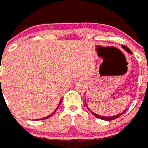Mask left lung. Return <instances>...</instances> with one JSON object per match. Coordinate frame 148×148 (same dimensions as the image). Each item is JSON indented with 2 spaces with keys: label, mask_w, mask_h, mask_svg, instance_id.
<instances>
[{
  "label": "left lung",
  "mask_w": 148,
  "mask_h": 148,
  "mask_svg": "<svg viewBox=\"0 0 148 148\" xmlns=\"http://www.w3.org/2000/svg\"><path fill=\"white\" fill-rule=\"evenodd\" d=\"M121 46H122V48H123V49H124L125 50V51L128 52V53H130V54H132V52H131L130 49H128L126 46H125V45H121ZM85 106L87 107V105H86V103H85ZM87 108H88V110H89V108H88V107H87ZM89 111H90L91 113L92 114H93L95 117H96L97 119H102V120H106V121H111V120H114V119H118L119 116H121V114H123L125 112V111H123V112H121V113L119 114H117V115L110 116V117H105V116H101V115H99V114H96V113H93V112H92V110H89Z\"/></svg>",
  "instance_id": "8db88e82"
}]
</instances>
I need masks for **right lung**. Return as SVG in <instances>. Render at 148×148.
<instances>
[{
  "label": "right lung",
  "mask_w": 148,
  "mask_h": 148,
  "mask_svg": "<svg viewBox=\"0 0 148 148\" xmlns=\"http://www.w3.org/2000/svg\"><path fill=\"white\" fill-rule=\"evenodd\" d=\"M61 102H62V100H60V104H59V106H58V108H59V107H60V103H61ZM58 108H56V110H57V109H58ZM56 110H55L54 112H53V113H52V114H50V115L47 116V117H45V118H43V119H40V120H43V119H48V118H49V117H51V116H52V115H53V114H54L55 112H56ZM39 120H40V119H39Z\"/></svg>",
  "instance_id": "1"
}]
</instances>
